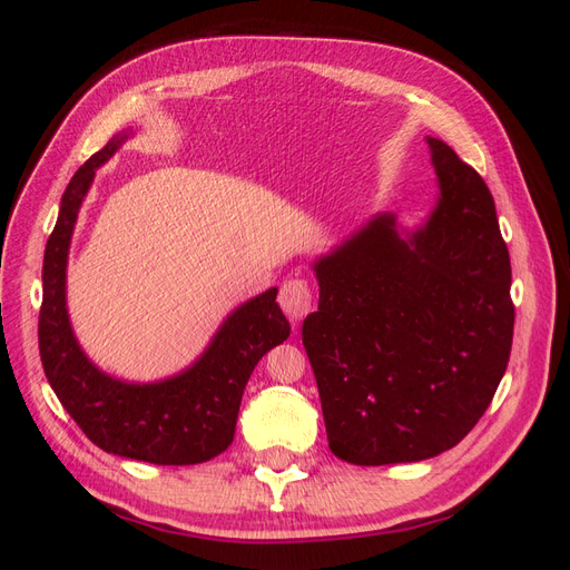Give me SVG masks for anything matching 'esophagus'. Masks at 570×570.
<instances>
[{"instance_id":"1","label":"esophagus","mask_w":570,"mask_h":570,"mask_svg":"<svg viewBox=\"0 0 570 570\" xmlns=\"http://www.w3.org/2000/svg\"><path fill=\"white\" fill-rule=\"evenodd\" d=\"M278 302L283 306V312L289 316V321H302L314 306L312 287H308L304 278H289L281 287Z\"/></svg>"}]
</instances>
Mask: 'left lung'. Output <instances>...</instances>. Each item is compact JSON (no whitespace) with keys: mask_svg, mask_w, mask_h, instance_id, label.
<instances>
[{"mask_svg":"<svg viewBox=\"0 0 570 570\" xmlns=\"http://www.w3.org/2000/svg\"><path fill=\"white\" fill-rule=\"evenodd\" d=\"M440 197L416 230L375 214L314 262L302 342L327 444L356 465L456 446L490 406L513 337L511 262L475 168L425 137Z\"/></svg>","mask_w":570,"mask_h":570,"instance_id":"1","label":"left lung"}]
</instances>
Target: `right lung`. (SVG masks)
<instances>
[{"instance_id":"add662e5","label":"right lung","mask_w":570,"mask_h":570,"mask_svg":"<svg viewBox=\"0 0 570 570\" xmlns=\"http://www.w3.org/2000/svg\"><path fill=\"white\" fill-rule=\"evenodd\" d=\"M126 140L128 132L114 135L76 170L61 197L42 266V366L61 406L99 450L159 465L202 463L230 446L249 375L258 358L289 337V323L275 302L278 287H271L220 323L193 366L164 381H120L92 364L68 318V247L97 168Z\"/></svg>"}]
</instances>
